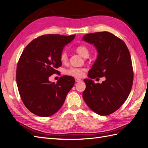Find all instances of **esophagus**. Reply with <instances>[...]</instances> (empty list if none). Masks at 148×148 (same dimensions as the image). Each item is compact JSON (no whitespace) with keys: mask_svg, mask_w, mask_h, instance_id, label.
<instances>
[{"mask_svg":"<svg viewBox=\"0 0 148 148\" xmlns=\"http://www.w3.org/2000/svg\"><path fill=\"white\" fill-rule=\"evenodd\" d=\"M82 80L81 79L78 78H75V82H82Z\"/></svg>","mask_w":148,"mask_h":148,"instance_id":"1","label":"esophagus"}]
</instances>
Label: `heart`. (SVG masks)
<instances>
[{
  "label": "heart",
  "mask_w": 148,
  "mask_h": 148,
  "mask_svg": "<svg viewBox=\"0 0 148 148\" xmlns=\"http://www.w3.org/2000/svg\"><path fill=\"white\" fill-rule=\"evenodd\" d=\"M77 51L79 54L83 57H88L89 54V51L88 48L85 45H79L76 48ZM60 60L62 63H66L68 61V55L66 52L62 51L60 53ZM84 69L79 68L71 67L65 71V73L75 77H81L84 75Z\"/></svg>",
  "instance_id": "b5f03b06"
}]
</instances>
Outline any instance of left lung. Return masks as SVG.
<instances>
[{
	"label": "left lung",
	"instance_id": "left-lung-1",
	"mask_svg": "<svg viewBox=\"0 0 148 148\" xmlns=\"http://www.w3.org/2000/svg\"><path fill=\"white\" fill-rule=\"evenodd\" d=\"M83 41L94 44L98 52L89 77L106 78L101 84L84 79L83 99L95 113L111 114L120 108L131 91L133 71L130 53L123 41L107 31L87 34Z\"/></svg>",
	"mask_w": 148,
	"mask_h": 148
}]
</instances>
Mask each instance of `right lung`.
<instances>
[{"label":"right lung","mask_w":148,"mask_h":148,"mask_svg":"<svg viewBox=\"0 0 148 148\" xmlns=\"http://www.w3.org/2000/svg\"><path fill=\"white\" fill-rule=\"evenodd\" d=\"M75 34H44L33 39L25 48L17 64L16 79L24 105L31 112L49 117L63 105L67 94L73 88L75 79L63 76L57 83L49 77L62 65L60 53Z\"/></svg>","instance_id":"right-lung-1"}]
</instances>
